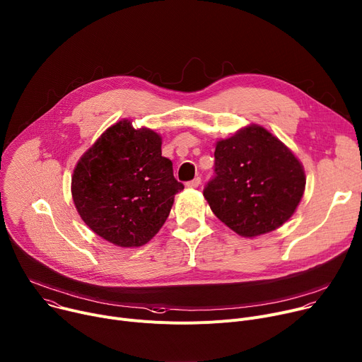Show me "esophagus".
Segmentation results:
<instances>
[{"label": "esophagus", "instance_id": "esophagus-1", "mask_svg": "<svg viewBox=\"0 0 362 362\" xmlns=\"http://www.w3.org/2000/svg\"><path fill=\"white\" fill-rule=\"evenodd\" d=\"M200 182H202V178L197 177V178H194V180L188 181V182H185V187L187 188H197L200 185Z\"/></svg>", "mask_w": 362, "mask_h": 362}]
</instances>
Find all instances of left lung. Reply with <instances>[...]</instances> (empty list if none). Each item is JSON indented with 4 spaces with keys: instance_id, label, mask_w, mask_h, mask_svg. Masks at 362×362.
<instances>
[{
    "instance_id": "obj_1",
    "label": "left lung",
    "mask_w": 362,
    "mask_h": 362,
    "mask_svg": "<svg viewBox=\"0 0 362 362\" xmlns=\"http://www.w3.org/2000/svg\"><path fill=\"white\" fill-rule=\"evenodd\" d=\"M305 187L303 165L267 129L251 124L216 144L214 177L204 199L223 223L245 238L283 226Z\"/></svg>"
}]
</instances>
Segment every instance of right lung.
Wrapping results in <instances>:
<instances>
[{
  "mask_svg": "<svg viewBox=\"0 0 362 362\" xmlns=\"http://www.w3.org/2000/svg\"><path fill=\"white\" fill-rule=\"evenodd\" d=\"M162 139L129 120L108 127L78 160L72 199L86 225L122 247L148 243L163 226L184 185L162 156Z\"/></svg>",
  "mask_w": 362,
  "mask_h": 362,
  "instance_id": "add662e5",
  "label": "right lung"
}]
</instances>
